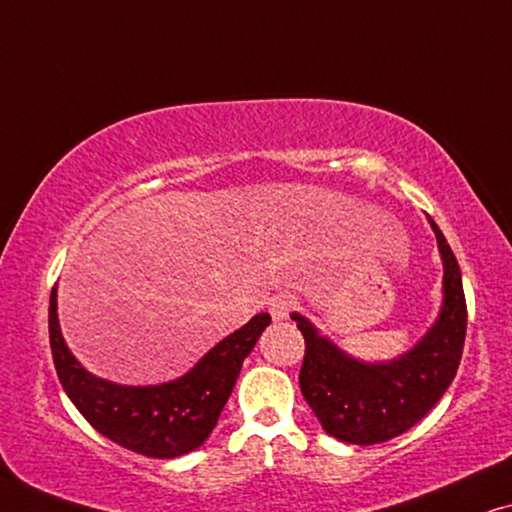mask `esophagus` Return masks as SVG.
Returning a JSON list of instances; mask_svg holds the SVG:
<instances>
[{"mask_svg": "<svg viewBox=\"0 0 512 512\" xmlns=\"http://www.w3.org/2000/svg\"><path fill=\"white\" fill-rule=\"evenodd\" d=\"M294 306H297V299L292 294H276V297L269 299V313L276 322L285 320L294 311Z\"/></svg>", "mask_w": 512, "mask_h": 512, "instance_id": "esophagus-1", "label": "esophagus"}]
</instances>
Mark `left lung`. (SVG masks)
I'll return each mask as SVG.
<instances>
[{
  "label": "left lung",
  "mask_w": 512,
  "mask_h": 512,
  "mask_svg": "<svg viewBox=\"0 0 512 512\" xmlns=\"http://www.w3.org/2000/svg\"><path fill=\"white\" fill-rule=\"evenodd\" d=\"M443 259V306L422 341L387 362H362L292 313L306 341L301 394L329 436L352 445L385 443L422 420L448 390L466 338V299L457 257L434 220Z\"/></svg>",
  "instance_id": "left-lung-1"
}]
</instances>
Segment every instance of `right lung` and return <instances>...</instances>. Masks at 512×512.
<instances>
[{"label": "right lung", "mask_w": 512, "mask_h": 512, "mask_svg": "<svg viewBox=\"0 0 512 512\" xmlns=\"http://www.w3.org/2000/svg\"><path fill=\"white\" fill-rule=\"evenodd\" d=\"M269 322V313L255 315L248 325L222 338L181 378L132 387L109 383L83 369L62 338L55 287L48 306L50 350L57 378L71 403L99 434L155 459L187 455L211 436L239 378L243 359L253 352Z\"/></svg>", "instance_id": "add662e5"}]
</instances>
